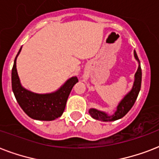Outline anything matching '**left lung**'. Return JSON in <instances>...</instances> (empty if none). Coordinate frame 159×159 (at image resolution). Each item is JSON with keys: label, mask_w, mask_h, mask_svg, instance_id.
Segmentation results:
<instances>
[{"label": "left lung", "mask_w": 159, "mask_h": 159, "mask_svg": "<svg viewBox=\"0 0 159 159\" xmlns=\"http://www.w3.org/2000/svg\"><path fill=\"white\" fill-rule=\"evenodd\" d=\"M134 57L138 61H139L135 51H134ZM141 81H142V71H141V67L139 65L135 73V81L134 83L133 88L130 91V92L125 97V98L122 100V102L119 104L116 113L112 116H109L102 111H97L95 109H90L89 114L92 116V118L101 121H113L122 118L123 116H125L126 114L128 113L129 111L132 108V106L134 104V102L138 97L139 92L140 91Z\"/></svg>", "instance_id": "8db88e82"}]
</instances>
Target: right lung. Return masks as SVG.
I'll use <instances>...</instances> for the list:
<instances>
[{
  "label": "right lung",
  "mask_w": 159,
  "mask_h": 159,
  "mask_svg": "<svg viewBox=\"0 0 159 159\" xmlns=\"http://www.w3.org/2000/svg\"><path fill=\"white\" fill-rule=\"evenodd\" d=\"M16 55L11 72V85L16 101L25 114L30 118L39 120H53L62 116L67 100L72 87L77 82V77H72L57 92L51 94H36L24 89L20 83L17 70Z\"/></svg>",
  "instance_id": "right-lung-1"
}]
</instances>
